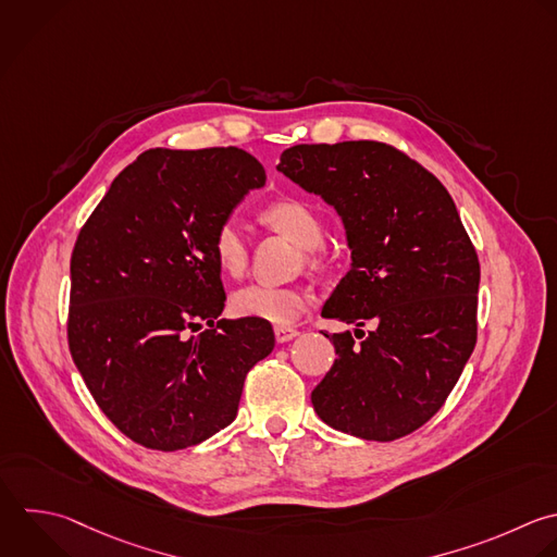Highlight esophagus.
I'll list each match as a JSON object with an SVG mask.
<instances>
[{
	"instance_id": "34e87169",
	"label": "esophagus",
	"mask_w": 557,
	"mask_h": 557,
	"mask_svg": "<svg viewBox=\"0 0 557 557\" xmlns=\"http://www.w3.org/2000/svg\"><path fill=\"white\" fill-rule=\"evenodd\" d=\"M298 335V331L294 326H274V337L278 344H285L289 339H294Z\"/></svg>"
}]
</instances>
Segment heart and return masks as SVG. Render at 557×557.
I'll return each instance as SVG.
<instances>
[{"instance_id": "1", "label": "heart", "mask_w": 557, "mask_h": 557, "mask_svg": "<svg viewBox=\"0 0 557 557\" xmlns=\"http://www.w3.org/2000/svg\"><path fill=\"white\" fill-rule=\"evenodd\" d=\"M263 224L289 237L296 246L307 250V261L318 263L315 250L324 242V224L320 215L300 200H276L261 211ZM211 252L222 274L239 278L248 268V237L235 218L222 220L211 235ZM313 298L307 289L272 287L250 283L231 296V311L239 318L263 320L272 324H289L311 307Z\"/></svg>"}]
</instances>
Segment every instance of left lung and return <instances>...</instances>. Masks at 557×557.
<instances>
[{"label":"left lung","instance_id":"1","mask_svg":"<svg viewBox=\"0 0 557 557\" xmlns=\"http://www.w3.org/2000/svg\"><path fill=\"white\" fill-rule=\"evenodd\" d=\"M342 215L350 270L322 315L366 326L326 335L335 361L311 392L333 429L392 442L448 398L476 342L479 259L444 185L379 141L300 144L276 168Z\"/></svg>","mask_w":557,"mask_h":557}]
</instances>
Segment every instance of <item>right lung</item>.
I'll list each match as a JSON object with an SVG mask.
<instances>
[{"label":"right lung","mask_w":557,"mask_h":557,"mask_svg":"<svg viewBox=\"0 0 557 557\" xmlns=\"http://www.w3.org/2000/svg\"><path fill=\"white\" fill-rule=\"evenodd\" d=\"M263 185L239 148H154L81 228L70 350L98 407L146 448H187L231 424L246 374L274 348L268 322L218 320L226 294L211 252L215 226Z\"/></svg>","instance_id":"1"}]
</instances>
